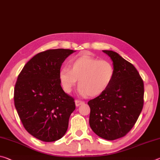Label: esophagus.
I'll list each match as a JSON object with an SVG mask.
<instances>
[{"mask_svg":"<svg viewBox=\"0 0 160 160\" xmlns=\"http://www.w3.org/2000/svg\"><path fill=\"white\" fill-rule=\"evenodd\" d=\"M75 102V105L77 106V107H78V106H80L81 105H82V104H84V102H83V101H80L79 100H76Z\"/></svg>","mask_w":160,"mask_h":160,"instance_id":"34e87169","label":"esophagus"}]
</instances>
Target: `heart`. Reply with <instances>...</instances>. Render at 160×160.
Returning a JSON list of instances; mask_svg holds the SVG:
<instances>
[{
	"label": "heart",
	"instance_id": "heart-1",
	"mask_svg": "<svg viewBox=\"0 0 160 160\" xmlns=\"http://www.w3.org/2000/svg\"><path fill=\"white\" fill-rule=\"evenodd\" d=\"M114 73L113 65L108 60L83 55L72 60L70 68L60 69L59 80L65 92H70L78 80L80 94L93 98L100 95L110 86Z\"/></svg>",
	"mask_w": 160,
	"mask_h": 160
}]
</instances>
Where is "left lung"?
<instances>
[{"mask_svg":"<svg viewBox=\"0 0 160 160\" xmlns=\"http://www.w3.org/2000/svg\"><path fill=\"white\" fill-rule=\"evenodd\" d=\"M113 62L112 82L88 102L89 123L96 135L108 140L125 136L133 128L144 105V82L135 67L112 50H103Z\"/></svg>","mask_w":160,"mask_h":160,"instance_id":"left-lung-1","label":"left lung"}]
</instances>
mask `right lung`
<instances>
[{"label":"right lung","instance_id":"right-lung-1","mask_svg":"<svg viewBox=\"0 0 160 160\" xmlns=\"http://www.w3.org/2000/svg\"><path fill=\"white\" fill-rule=\"evenodd\" d=\"M74 52L60 48L38 53L18 77L15 107L28 132L41 141L62 138L75 109L74 98L63 91L59 80L62 62Z\"/></svg>","mask_w":160,"mask_h":160}]
</instances>
